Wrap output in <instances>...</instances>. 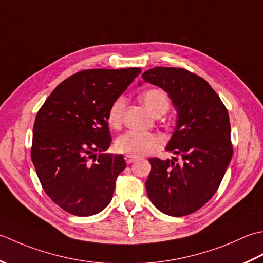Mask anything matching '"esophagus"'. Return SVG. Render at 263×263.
<instances>
[{"label": "esophagus", "mask_w": 263, "mask_h": 263, "mask_svg": "<svg viewBox=\"0 0 263 263\" xmlns=\"http://www.w3.org/2000/svg\"><path fill=\"white\" fill-rule=\"evenodd\" d=\"M125 160H126V162L128 164H130L134 161H136V158L135 157H132V155H125Z\"/></svg>", "instance_id": "esophagus-1"}]
</instances>
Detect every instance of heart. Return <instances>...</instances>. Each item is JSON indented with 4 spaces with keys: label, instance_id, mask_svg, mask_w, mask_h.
<instances>
[{
    "label": "heart",
    "instance_id": "b5f03b06",
    "mask_svg": "<svg viewBox=\"0 0 263 263\" xmlns=\"http://www.w3.org/2000/svg\"><path fill=\"white\" fill-rule=\"evenodd\" d=\"M142 100L146 108L157 114L158 111H167L169 109V96L162 89H148L142 95ZM126 106L124 96L117 98L110 105L108 111V124L112 128H118L121 125L122 114ZM162 145V139L158 135L147 132L128 130L122 134L116 141V149L122 154L132 157H142L157 151Z\"/></svg>",
    "mask_w": 263,
    "mask_h": 263
}]
</instances>
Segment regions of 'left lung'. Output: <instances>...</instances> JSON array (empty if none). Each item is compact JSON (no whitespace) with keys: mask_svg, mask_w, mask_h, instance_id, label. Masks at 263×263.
<instances>
[{"mask_svg":"<svg viewBox=\"0 0 263 263\" xmlns=\"http://www.w3.org/2000/svg\"><path fill=\"white\" fill-rule=\"evenodd\" d=\"M142 78L173 101L177 125L165 149L181 158L148 160L147 195L168 216H187L214 195L232 160L228 111L205 79L185 69L155 67Z\"/></svg>","mask_w":263,"mask_h":263,"instance_id":"left-lung-1","label":"left lung"}]
</instances>
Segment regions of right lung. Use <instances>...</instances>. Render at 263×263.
<instances>
[{"label": "right lung", "instance_id": "1", "mask_svg": "<svg viewBox=\"0 0 263 263\" xmlns=\"http://www.w3.org/2000/svg\"><path fill=\"white\" fill-rule=\"evenodd\" d=\"M139 68L88 69L63 80L37 112L31 161L43 190L57 205L88 217L109 205L122 154L102 153L111 144L108 111ZM95 157L93 162L90 159Z\"/></svg>", "mask_w": 263, "mask_h": 263}]
</instances>
